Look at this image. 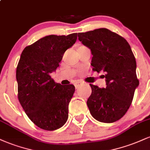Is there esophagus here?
Listing matches in <instances>:
<instances>
[{
  "instance_id": "esophagus-1",
  "label": "esophagus",
  "mask_w": 150,
  "mask_h": 150,
  "mask_svg": "<svg viewBox=\"0 0 150 150\" xmlns=\"http://www.w3.org/2000/svg\"><path fill=\"white\" fill-rule=\"evenodd\" d=\"M82 84V82H80V81H76V82H75V84H74V85H75V88H78V87H80Z\"/></svg>"
}]
</instances>
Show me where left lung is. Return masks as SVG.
<instances>
[{
  "label": "left lung",
  "mask_w": 150,
  "mask_h": 150,
  "mask_svg": "<svg viewBox=\"0 0 150 150\" xmlns=\"http://www.w3.org/2000/svg\"><path fill=\"white\" fill-rule=\"evenodd\" d=\"M77 36L90 49L93 70L104 72L106 78L105 88L90 84L92 94L87 101L89 111L98 121L113 123L127 112L139 85L131 48L124 38L106 28Z\"/></svg>",
  "instance_id": "left-lung-1"
}]
</instances>
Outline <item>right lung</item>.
Wrapping results in <instances>:
<instances>
[{
	"instance_id": "add662e5",
	"label": "right lung",
	"mask_w": 150,
	"mask_h": 150,
	"mask_svg": "<svg viewBox=\"0 0 150 150\" xmlns=\"http://www.w3.org/2000/svg\"><path fill=\"white\" fill-rule=\"evenodd\" d=\"M77 36H46L25 47L20 56L16 70L19 101L29 118L43 130H57L68 120L75 86L56 83L50 74L59 67Z\"/></svg>"
}]
</instances>
